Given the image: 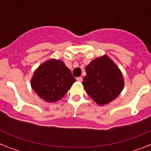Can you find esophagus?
<instances>
[{"instance_id":"1","label":"esophagus","mask_w":151,"mask_h":151,"mask_svg":"<svg viewBox=\"0 0 151 151\" xmlns=\"http://www.w3.org/2000/svg\"><path fill=\"white\" fill-rule=\"evenodd\" d=\"M76 80L78 81V82H82V77H78V78H76Z\"/></svg>"}]
</instances>
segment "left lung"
Masks as SVG:
<instances>
[{"instance_id":"1","label":"left lung","mask_w":151,"mask_h":151,"mask_svg":"<svg viewBox=\"0 0 151 151\" xmlns=\"http://www.w3.org/2000/svg\"><path fill=\"white\" fill-rule=\"evenodd\" d=\"M85 72L82 85L86 93L100 106L116 99L123 89L122 73L107 56L92 60Z\"/></svg>"}]
</instances>
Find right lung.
Segmentation results:
<instances>
[{
	"label": "right lung",
	"instance_id": "1",
	"mask_svg": "<svg viewBox=\"0 0 151 151\" xmlns=\"http://www.w3.org/2000/svg\"><path fill=\"white\" fill-rule=\"evenodd\" d=\"M76 78L63 61L52 59L42 63L34 73L31 86L41 99L56 102L67 93Z\"/></svg>",
	"mask_w": 151,
	"mask_h": 151
}]
</instances>
